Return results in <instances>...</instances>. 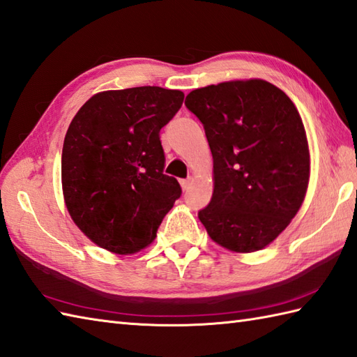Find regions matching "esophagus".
<instances>
[{
	"mask_svg": "<svg viewBox=\"0 0 357 357\" xmlns=\"http://www.w3.org/2000/svg\"><path fill=\"white\" fill-rule=\"evenodd\" d=\"M190 183H192V179H190V178H187V179H181V187H183V190H187V188L190 187Z\"/></svg>",
	"mask_w": 357,
	"mask_h": 357,
	"instance_id": "34e87169",
	"label": "esophagus"
}]
</instances>
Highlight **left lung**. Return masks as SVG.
I'll use <instances>...</instances> for the list:
<instances>
[{"label":"left lung","mask_w":357,"mask_h":357,"mask_svg":"<svg viewBox=\"0 0 357 357\" xmlns=\"http://www.w3.org/2000/svg\"><path fill=\"white\" fill-rule=\"evenodd\" d=\"M185 107L202 123L213 155V196L198 213L210 238L239 253L268 245L298 213L308 185L298 109L262 79L196 89Z\"/></svg>","instance_id":"obj_1"}]
</instances>
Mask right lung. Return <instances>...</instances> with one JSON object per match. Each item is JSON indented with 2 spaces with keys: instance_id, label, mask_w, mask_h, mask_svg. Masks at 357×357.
<instances>
[{
  "instance_id": "1",
  "label": "right lung",
  "mask_w": 357,
  "mask_h": 357,
  "mask_svg": "<svg viewBox=\"0 0 357 357\" xmlns=\"http://www.w3.org/2000/svg\"><path fill=\"white\" fill-rule=\"evenodd\" d=\"M184 93L155 86L109 90L82 105L66 133L61 179L79 230L109 252L130 255L155 239L183 190L164 174L161 128Z\"/></svg>"
}]
</instances>
